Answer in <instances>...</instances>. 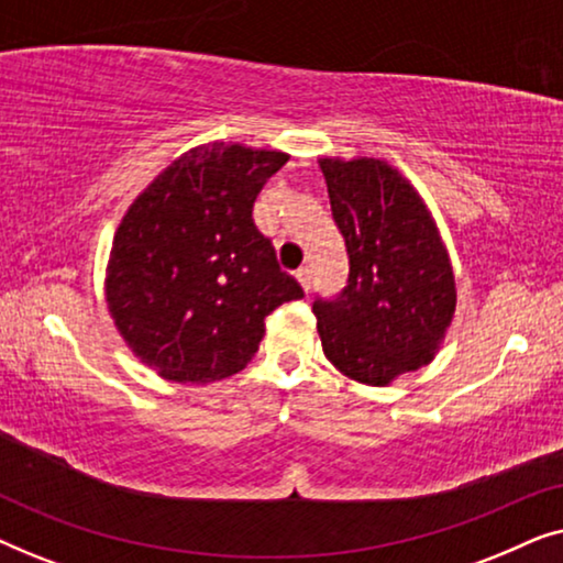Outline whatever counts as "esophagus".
Listing matches in <instances>:
<instances>
[{"label":"esophagus","mask_w":563,"mask_h":563,"mask_svg":"<svg viewBox=\"0 0 563 563\" xmlns=\"http://www.w3.org/2000/svg\"><path fill=\"white\" fill-rule=\"evenodd\" d=\"M295 276H297L299 287H302L305 291H310V284H312V272H310V268L302 266V268H299V272H297Z\"/></svg>","instance_id":"obj_1"}]
</instances>
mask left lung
<instances>
[{
	"label": "left lung",
	"mask_w": 563,
	"mask_h": 563,
	"mask_svg": "<svg viewBox=\"0 0 563 563\" xmlns=\"http://www.w3.org/2000/svg\"><path fill=\"white\" fill-rule=\"evenodd\" d=\"M349 251V287L312 305L335 372L387 387L428 366L456 314V276L426 199L384 158H318Z\"/></svg>",
	"instance_id": "left-lung-1"
}]
</instances>
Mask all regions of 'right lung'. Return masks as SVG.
<instances>
[{"mask_svg": "<svg viewBox=\"0 0 563 563\" xmlns=\"http://www.w3.org/2000/svg\"><path fill=\"white\" fill-rule=\"evenodd\" d=\"M289 153L202 143L172 161L122 214L104 299L122 341L168 382L207 384L245 368L266 314L302 287L253 225V202Z\"/></svg>", "mask_w": 563, "mask_h": 563, "instance_id": "add662e5", "label": "right lung"}]
</instances>
